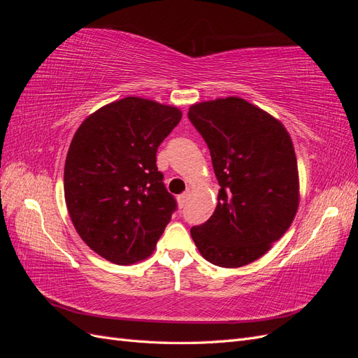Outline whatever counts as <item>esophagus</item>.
I'll list each match as a JSON object with an SVG mask.
<instances>
[{"mask_svg":"<svg viewBox=\"0 0 358 358\" xmlns=\"http://www.w3.org/2000/svg\"><path fill=\"white\" fill-rule=\"evenodd\" d=\"M178 200H179V204H180V208H185V206H187V203H188V200H189V192L187 191V192H183V194H180V196L178 197Z\"/></svg>","mask_w":358,"mask_h":358,"instance_id":"34e87169","label":"esophagus"}]
</instances>
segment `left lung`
I'll return each instance as SVG.
<instances>
[{"label":"left lung","mask_w":358,"mask_h":358,"mask_svg":"<svg viewBox=\"0 0 358 358\" xmlns=\"http://www.w3.org/2000/svg\"><path fill=\"white\" fill-rule=\"evenodd\" d=\"M191 124L210 150L220 183L210 218L191 229L215 266L241 267L284 236L299 208L297 158L278 119L239 96L189 107Z\"/></svg>","instance_id":"left-lung-1"}]
</instances>
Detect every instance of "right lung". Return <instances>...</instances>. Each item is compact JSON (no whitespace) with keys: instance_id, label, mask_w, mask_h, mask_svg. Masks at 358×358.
<instances>
[{"instance_id":"right-lung-1","label":"right lung","mask_w":358,"mask_h":358,"mask_svg":"<svg viewBox=\"0 0 358 358\" xmlns=\"http://www.w3.org/2000/svg\"><path fill=\"white\" fill-rule=\"evenodd\" d=\"M182 117L176 107L138 96L107 104L76 131L64 194L82 241L115 264L152 254L176 199L157 167V150Z\"/></svg>"}]
</instances>
